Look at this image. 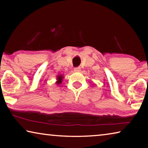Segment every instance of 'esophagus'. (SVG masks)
<instances>
[{
  "label": "esophagus",
  "mask_w": 148,
  "mask_h": 148,
  "mask_svg": "<svg viewBox=\"0 0 148 148\" xmlns=\"http://www.w3.org/2000/svg\"><path fill=\"white\" fill-rule=\"evenodd\" d=\"M74 72H80L81 71V68L80 67H76V68H74Z\"/></svg>",
  "instance_id": "1"
}]
</instances>
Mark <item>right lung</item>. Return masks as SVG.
Listing matches in <instances>:
<instances>
[{
	"label": "right lung",
	"mask_w": 148,
	"mask_h": 148,
	"mask_svg": "<svg viewBox=\"0 0 148 148\" xmlns=\"http://www.w3.org/2000/svg\"><path fill=\"white\" fill-rule=\"evenodd\" d=\"M57 81H56V83L57 84H61L62 83V79H63V76H61V75H59V76H57Z\"/></svg>",
	"instance_id": "1"
}]
</instances>
